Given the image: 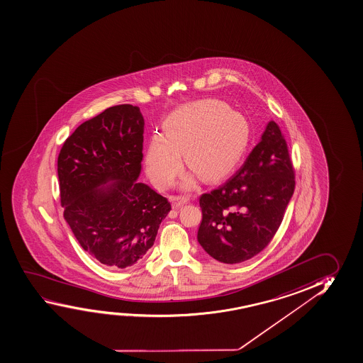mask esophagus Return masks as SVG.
Listing matches in <instances>:
<instances>
[{
	"label": "esophagus",
	"mask_w": 363,
	"mask_h": 363,
	"mask_svg": "<svg viewBox=\"0 0 363 363\" xmlns=\"http://www.w3.org/2000/svg\"><path fill=\"white\" fill-rule=\"evenodd\" d=\"M170 201H172L173 209H178L180 206L186 204V203L189 201V199H188V198H184V196H172V198H170Z\"/></svg>",
	"instance_id": "esophagus-1"
}]
</instances>
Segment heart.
Listing matches in <instances>:
<instances>
[{"label":"heart","instance_id":"b5f03b06","mask_svg":"<svg viewBox=\"0 0 363 363\" xmlns=\"http://www.w3.org/2000/svg\"><path fill=\"white\" fill-rule=\"evenodd\" d=\"M249 143V126L242 115L219 100H199L169 115L162 124V139H155L146 152V170L152 183L168 189L186 165L204 180L230 173ZM191 179L182 182L190 189Z\"/></svg>","mask_w":363,"mask_h":363}]
</instances>
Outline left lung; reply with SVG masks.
Instances as JSON below:
<instances>
[{"mask_svg":"<svg viewBox=\"0 0 363 363\" xmlns=\"http://www.w3.org/2000/svg\"><path fill=\"white\" fill-rule=\"evenodd\" d=\"M294 184L287 143L279 126L269 121L238 173L201 195L198 242L222 263L253 258L281 225Z\"/></svg>","mask_w":363,"mask_h":363,"instance_id":"8db88e82","label":"left lung"}]
</instances>
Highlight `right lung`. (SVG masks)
Listing matches in <instances>:
<instances>
[{
	"label": "right lung",
	"instance_id": "1",
	"mask_svg": "<svg viewBox=\"0 0 363 363\" xmlns=\"http://www.w3.org/2000/svg\"><path fill=\"white\" fill-rule=\"evenodd\" d=\"M144 118L129 104L82 123L57 159L61 206L82 249L110 269L145 257L172 206L141 172Z\"/></svg>",
	"mask_w": 363,
	"mask_h": 363
}]
</instances>
